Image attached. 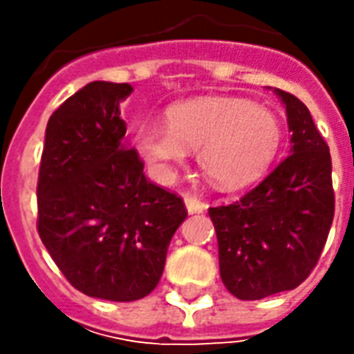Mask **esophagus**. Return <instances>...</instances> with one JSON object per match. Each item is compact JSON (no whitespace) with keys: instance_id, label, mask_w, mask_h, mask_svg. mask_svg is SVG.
<instances>
[{"instance_id":"obj_1","label":"esophagus","mask_w":354,"mask_h":354,"mask_svg":"<svg viewBox=\"0 0 354 354\" xmlns=\"http://www.w3.org/2000/svg\"><path fill=\"white\" fill-rule=\"evenodd\" d=\"M183 201H185V207H187L189 214H195V212H203L205 209H207V205H205V203H203L201 198L193 197V195H185Z\"/></svg>"}]
</instances>
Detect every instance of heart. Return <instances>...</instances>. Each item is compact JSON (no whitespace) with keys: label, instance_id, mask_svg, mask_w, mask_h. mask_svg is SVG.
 Returning <instances> with one entry per match:
<instances>
[{"label":"heart","instance_id":"obj_1","mask_svg":"<svg viewBox=\"0 0 354 354\" xmlns=\"http://www.w3.org/2000/svg\"><path fill=\"white\" fill-rule=\"evenodd\" d=\"M165 122L136 128L133 143L161 181H171L189 151H197L205 177L221 191L258 181L283 142L276 112L232 96H201L173 104Z\"/></svg>","mask_w":354,"mask_h":354}]
</instances>
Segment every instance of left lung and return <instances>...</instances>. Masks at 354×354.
<instances>
[{"instance_id": "8db88e82", "label": "left lung", "mask_w": 354, "mask_h": 354, "mask_svg": "<svg viewBox=\"0 0 354 354\" xmlns=\"http://www.w3.org/2000/svg\"><path fill=\"white\" fill-rule=\"evenodd\" d=\"M274 92L286 106L292 153L240 201L209 209L223 283L246 301L295 290L317 264L335 214L329 147L306 104Z\"/></svg>"}]
</instances>
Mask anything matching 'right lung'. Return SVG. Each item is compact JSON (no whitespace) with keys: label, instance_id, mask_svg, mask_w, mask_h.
I'll use <instances>...</instances> for the list:
<instances>
[{"label":"right lung","instance_id":"right-lung-1","mask_svg":"<svg viewBox=\"0 0 354 354\" xmlns=\"http://www.w3.org/2000/svg\"><path fill=\"white\" fill-rule=\"evenodd\" d=\"M129 84L94 80L53 112L39 169L37 228L78 292L136 301L156 290L183 198L153 185L126 142Z\"/></svg>","mask_w":354,"mask_h":354}]
</instances>
